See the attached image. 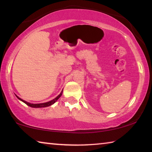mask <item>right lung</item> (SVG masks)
Wrapping results in <instances>:
<instances>
[{
    "mask_svg": "<svg viewBox=\"0 0 152 152\" xmlns=\"http://www.w3.org/2000/svg\"><path fill=\"white\" fill-rule=\"evenodd\" d=\"M61 94H62V91L61 92V93L59 94L57 97L55 98L54 99H53L52 101H49V102H44V103H39V104H31V103H29V102H27L26 101H23V100H22L21 99H20V98L18 97L17 95H16V96H17V97L18 98V99H19V100H20V101H23V102H25V103L27 105H28V106H29L31 107H33V108H42V107H49V106H50V105L53 104V103H55L56 101H57V100L59 99V98H60L61 96Z\"/></svg>",
    "mask_w": 152,
    "mask_h": 152,
    "instance_id": "1",
    "label": "right lung"
}]
</instances>
